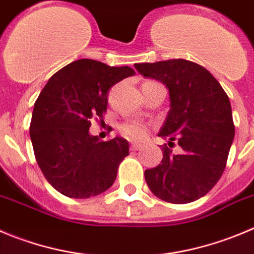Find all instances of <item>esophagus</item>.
Listing matches in <instances>:
<instances>
[{
	"label": "esophagus",
	"mask_w": 254,
	"mask_h": 254,
	"mask_svg": "<svg viewBox=\"0 0 254 254\" xmlns=\"http://www.w3.org/2000/svg\"><path fill=\"white\" fill-rule=\"evenodd\" d=\"M141 146L143 145H140V144H135V143H132L131 145H130V149H131V150H139V149H141Z\"/></svg>",
	"instance_id": "esophagus-1"
}]
</instances>
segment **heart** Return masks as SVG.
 I'll use <instances>...</instances> for the list:
<instances>
[{
  "label": "heart",
  "instance_id": "obj_1",
  "mask_svg": "<svg viewBox=\"0 0 254 254\" xmlns=\"http://www.w3.org/2000/svg\"><path fill=\"white\" fill-rule=\"evenodd\" d=\"M122 132L124 136L131 139V140H141L145 138L146 127L138 122L127 123L122 127Z\"/></svg>",
  "mask_w": 254,
  "mask_h": 254
}]
</instances>
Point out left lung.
I'll list each match as a JSON object with an SVG mask.
<instances>
[{
  "label": "left lung",
  "mask_w": 254,
  "mask_h": 254,
  "mask_svg": "<svg viewBox=\"0 0 254 254\" xmlns=\"http://www.w3.org/2000/svg\"><path fill=\"white\" fill-rule=\"evenodd\" d=\"M134 67L169 91V113L158 135L169 146L177 140L182 148V154L163 148L162 164L144 173L146 184L165 202H194L217 184L226 168L234 139L228 96L207 68L184 59Z\"/></svg>",
  "instance_id": "obj_1"
}]
</instances>
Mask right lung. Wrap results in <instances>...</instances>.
Here are the masks:
<instances>
[{
	"label": "right lung",
	"mask_w": 254,
	"mask_h": 254,
	"mask_svg": "<svg viewBox=\"0 0 254 254\" xmlns=\"http://www.w3.org/2000/svg\"><path fill=\"white\" fill-rule=\"evenodd\" d=\"M135 75L90 59L54 73L34 106L30 138L36 162L50 184L70 198H90L108 190L129 155V143L116 136L100 141L89 132L92 118H103L113 85Z\"/></svg>",
	"instance_id": "add662e5"
}]
</instances>
